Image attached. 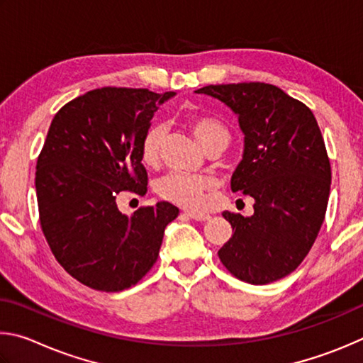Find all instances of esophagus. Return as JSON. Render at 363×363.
Listing matches in <instances>:
<instances>
[{"mask_svg": "<svg viewBox=\"0 0 363 363\" xmlns=\"http://www.w3.org/2000/svg\"><path fill=\"white\" fill-rule=\"evenodd\" d=\"M186 217H189L191 220H196V221H207L211 220V215L207 213H198V212H185Z\"/></svg>", "mask_w": 363, "mask_h": 363, "instance_id": "34e87169", "label": "esophagus"}]
</instances>
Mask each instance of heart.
<instances>
[{
  "instance_id": "b5f03b06",
  "label": "heart",
  "mask_w": 363,
  "mask_h": 363,
  "mask_svg": "<svg viewBox=\"0 0 363 363\" xmlns=\"http://www.w3.org/2000/svg\"><path fill=\"white\" fill-rule=\"evenodd\" d=\"M189 127L198 138V142L204 146L211 145L217 140H226L230 132L223 123L207 114H194L189 118ZM165 137L164 124H152L145 132L140 143V157L146 165H156L161 155V146ZM213 188V180L207 175L198 174H183V172H174L157 182V194L162 199L172 202V204L182 206L191 211H199L206 206L207 191Z\"/></svg>"
}]
</instances>
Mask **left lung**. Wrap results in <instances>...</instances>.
<instances>
[{
	"label": "left lung",
	"instance_id": "left-lung-1",
	"mask_svg": "<svg viewBox=\"0 0 363 363\" xmlns=\"http://www.w3.org/2000/svg\"><path fill=\"white\" fill-rule=\"evenodd\" d=\"M238 114L244 155L233 193L255 199L252 217L223 212L233 236L218 250L233 276L253 285L279 281L301 264L320 231L332 169L313 111L264 82L206 86Z\"/></svg>",
	"mask_w": 363,
	"mask_h": 363
}]
</instances>
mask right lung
<instances>
[{
    "instance_id": "1",
    "label": "right lung",
    "mask_w": 363,
    "mask_h": 363,
    "mask_svg": "<svg viewBox=\"0 0 363 363\" xmlns=\"http://www.w3.org/2000/svg\"><path fill=\"white\" fill-rule=\"evenodd\" d=\"M175 92L101 87L63 105L38 156L40 223L57 262L76 281L100 291L135 285L178 217L169 202L127 217L116 198L143 196L148 175L140 143L159 105Z\"/></svg>"
}]
</instances>
